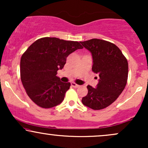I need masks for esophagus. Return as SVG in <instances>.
I'll use <instances>...</instances> for the list:
<instances>
[{
	"label": "esophagus",
	"instance_id": "esophagus-1",
	"mask_svg": "<svg viewBox=\"0 0 148 148\" xmlns=\"http://www.w3.org/2000/svg\"><path fill=\"white\" fill-rule=\"evenodd\" d=\"M71 86H72V87H74V88H77L80 87V86H79V85L76 84H75V83H74V82L71 83Z\"/></svg>",
	"mask_w": 148,
	"mask_h": 148
}]
</instances>
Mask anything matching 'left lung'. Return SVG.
Segmentation results:
<instances>
[{
    "mask_svg": "<svg viewBox=\"0 0 148 148\" xmlns=\"http://www.w3.org/2000/svg\"><path fill=\"white\" fill-rule=\"evenodd\" d=\"M91 52L92 70L99 76L97 88L87 86L88 95L82 98L85 106L93 110L106 108L118 99L128 78V62L114 44L99 39L80 42Z\"/></svg>",
    "mask_w": 148,
    "mask_h": 148,
    "instance_id": "8db88e82",
    "label": "left lung"
}]
</instances>
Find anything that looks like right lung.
Returning <instances> with one entry per match:
<instances>
[{
	"label": "right lung",
	"mask_w": 148,
	"mask_h": 148,
	"mask_svg": "<svg viewBox=\"0 0 148 148\" xmlns=\"http://www.w3.org/2000/svg\"><path fill=\"white\" fill-rule=\"evenodd\" d=\"M83 49L80 42L56 37L38 39L23 53L20 62L22 84L30 99L44 108L54 107L63 101L70 83H63L56 76L67 57Z\"/></svg>",
	"instance_id": "add662e5"
}]
</instances>
